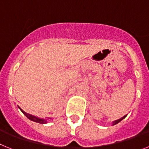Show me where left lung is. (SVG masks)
I'll list each match as a JSON object with an SVG mask.
<instances>
[{
  "mask_svg": "<svg viewBox=\"0 0 149 149\" xmlns=\"http://www.w3.org/2000/svg\"><path fill=\"white\" fill-rule=\"evenodd\" d=\"M126 116H127V115H126V116H123L122 118H119V119H118V120H116V121H114L113 122H112V125H116V124H118V123H119L120 121H122V120L124 119V118H125V117H126Z\"/></svg>",
  "mask_w": 149,
  "mask_h": 149,
  "instance_id": "8db88e82",
  "label": "left lung"
}]
</instances>
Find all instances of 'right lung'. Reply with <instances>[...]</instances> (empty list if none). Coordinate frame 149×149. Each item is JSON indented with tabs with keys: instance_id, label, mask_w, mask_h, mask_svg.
Returning <instances> with one entry per match:
<instances>
[{
	"instance_id": "1",
	"label": "right lung",
	"mask_w": 149,
	"mask_h": 149,
	"mask_svg": "<svg viewBox=\"0 0 149 149\" xmlns=\"http://www.w3.org/2000/svg\"><path fill=\"white\" fill-rule=\"evenodd\" d=\"M20 109V110L22 112V113L24 114V116H26L28 118V119L31 120L32 121H34V122H37V123H40V124H46L48 123V121L49 119H52V118H40L37 117V116H32V115H30V114L27 113L25 112L24 111H23L20 107H19Z\"/></svg>"
}]
</instances>
